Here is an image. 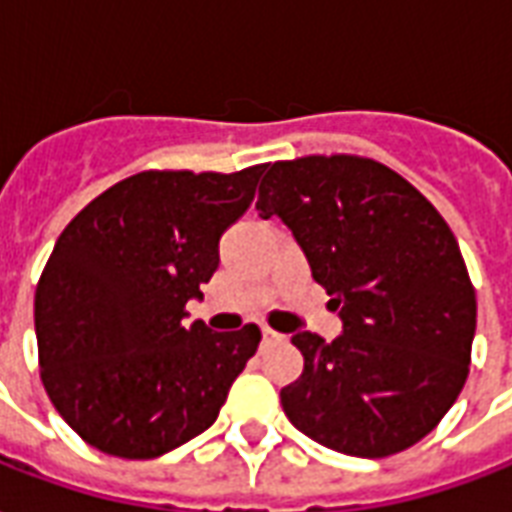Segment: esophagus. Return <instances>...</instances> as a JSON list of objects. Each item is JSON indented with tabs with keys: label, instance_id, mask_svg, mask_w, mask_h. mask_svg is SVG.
I'll return each mask as SVG.
<instances>
[{
	"label": "esophagus",
	"instance_id": "34e87169",
	"mask_svg": "<svg viewBox=\"0 0 512 512\" xmlns=\"http://www.w3.org/2000/svg\"><path fill=\"white\" fill-rule=\"evenodd\" d=\"M282 339H285V336H282V333H276L274 328H263V342L266 344H274V342H282Z\"/></svg>",
	"mask_w": 512,
	"mask_h": 512
}]
</instances>
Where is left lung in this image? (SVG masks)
Listing matches in <instances>:
<instances>
[{
	"mask_svg": "<svg viewBox=\"0 0 512 512\" xmlns=\"http://www.w3.org/2000/svg\"><path fill=\"white\" fill-rule=\"evenodd\" d=\"M260 217H282L344 333H295L304 374L282 388L295 429L347 456L385 458L437 429L464 388L475 287L448 222L396 170L358 154L268 165Z\"/></svg>",
	"mask_w": 512,
	"mask_h": 512,
	"instance_id": "left-lung-1",
	"label": "left lung"
}]
</instances>
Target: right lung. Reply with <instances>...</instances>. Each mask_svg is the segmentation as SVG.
<instances>
[{
    "label": "right lung",
    "instance_id": "right-lung-1",
    "mask_svg": "<svg viewBox=\"0 0 512 512\" xmlns=\"http://www.w3.org/2000/svg\"><path fill=\"white\" fill-rule=\"evenodd\" d=\"M263 170H143L56 238L34 293L40 380L92 448L157 458L217 420L260 328L214 333L184 317Z\"/></svg>",
    "mask_w": 512,
    "mask_h": 512
}]
</instances>
